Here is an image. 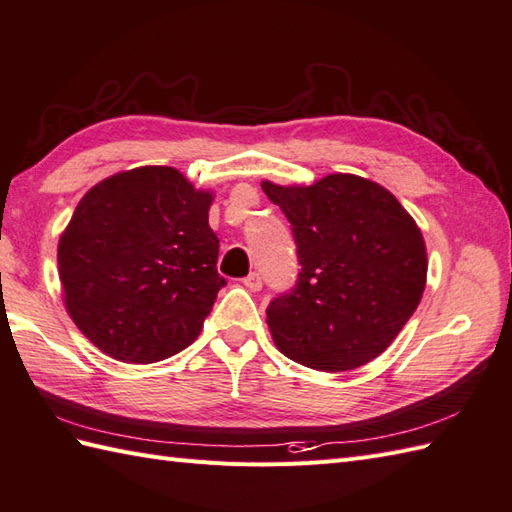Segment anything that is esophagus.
I'll return each mask as SVG.
<instances>
[{
	"label": "esophagus",
	"instance_id": "obj_1",
	"mask_svg": "<svg viewBox=\"0 0 512 512\" xmlns=\"http://www.w3.org/2000/svg\"><path fill=\"white\" fill-rule=\"evenodd\" d=\"M243 284L247 286V289H252V291H260V289H263V278H260V273L252 271V273H249V276L243 280Z\"/></svg>",
	"mask_w": 512,
	"mask_h": 512
}]
</instances>
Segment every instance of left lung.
Here are the masks:
<instances>
[{
  "instance_id": "left-lung-1",
  "label": "left lung",
  "mask_w": 512,
  "mask_h": 512,
  "mask_svg": "<svg viewBox=\"0 0 512 512\" xmlns=\"http://www.w3.org/2000/svg\"><path fill=\"white\" fill-rule=\"evenodd\" d=\"M263 191L289 219L299 273L273 297L267 326L299 365L347 371L380 356L415 313L428 273L421 230L380 184L334 173Z\"/></svg>"
}]
</instances>
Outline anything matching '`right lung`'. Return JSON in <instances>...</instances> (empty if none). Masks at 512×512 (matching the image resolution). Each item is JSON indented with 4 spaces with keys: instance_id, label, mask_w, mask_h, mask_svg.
<instances>
[{
    "instance_id": "obj_1",
    "label": "right lung",
    "mask_w": 512,
    "mask_h": 512,
    "mask_svg": "<svg viewBox=\"0 0 512 512\" xmlns=\"http://www.w3.org/2000/svg\"><path fill=\"white\" fill-rule=\"evenodd\" d=\"M210 202L173 167L117 173L80 199L60 236V282L71 319L104 354L156 363L202 332L226 286Z\"/></svg>"
}]
</instances>
